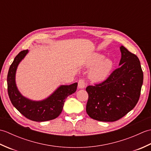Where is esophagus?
Segmentation results:
<instances>
[{"label":"esophagus","instance_id":"obj_1","mask_svg":"<svg viewBox=\"0 0 151 151\" xmlns=\"http://www.w3.org/2000/svg\"><path fill=\"white\" fill-rule=\"evenodd\" d=\"M78 87L79 89H84L86 87V83L84 80L83 79L79 80Z\"/></svg>","mask_w":151,"mask_h":151}]
</instances>
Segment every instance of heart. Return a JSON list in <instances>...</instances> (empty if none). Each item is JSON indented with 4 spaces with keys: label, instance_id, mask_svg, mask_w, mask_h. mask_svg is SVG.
Masks as SVG:
<instances>
[{
    "label": "heart",
    "instance_id": "1",
    "mask_svg": "<svg viewBox=\"0 0 151 151\" xmlns=\"http://www.w3.org/2000/svg\"><path fill=\"white\" fill-rule=\"evenodd\" d=\"M88 67H92L89 72L91 81L100 82L105 81L110 75L114 69V61L100 53H94L89 58L86 63Z\"/></svg>",
    "mask_w": 151,
    "mask_h": 151
}]
</instances>
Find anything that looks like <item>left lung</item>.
Segmentation results:
<instances>
[{"label": "left lung", "instance_id": "1", "mask_svg": "<svg viewBox=\"0 0 151 151\" xmlns=\"http://www.w3.org/2000/svg\"><path fill=\"white\" fill-rule=\"evenodd\" d=\"M119 68L100 84L88 86L86 112L99 121L113 122L129 113L139 101L143 73L138 58L123 46Z\"/></svg>", "mask_w": 151, "mask_h": 151}]
</instances>
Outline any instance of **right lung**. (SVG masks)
Instances as JSON below:
<instances>
[{"label": "right lung", "mask_w": 151, "mask_h": 151, "mask_svg": "<svg viewBox=\"0 0 151 151\" xmlns=\"http://www.w3.org/2000/svg\"><path fill=\"white\" fill-rule=\"evenodd\" d=\"M28 51L24 50L19 52L9 67L7 76L9 99L14 106L28 119L37 122L54 119L62 112L67 97L76 91L78 83L61 85L49 97L41 101H33L25 97L17 87L15 75L19 64L24 58Z\"/></svg>", "instance_id": "1"}]
</instances>
